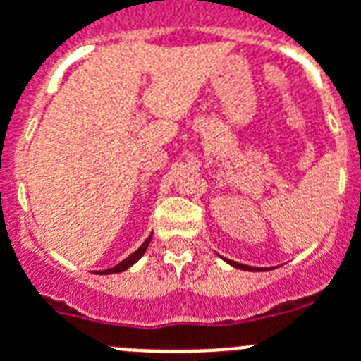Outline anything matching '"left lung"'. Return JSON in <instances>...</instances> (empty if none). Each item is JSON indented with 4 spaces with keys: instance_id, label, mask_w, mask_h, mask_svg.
<instances>
[{
    "instance_id": "obj_1",
    "label": "left lung",
    "mask_w": 361,
    "mask_h": 361,
    "mask_svg": "<svg viewBox=\"0 0 361 361\" xmlns=\"http://www.w3.org/2000/svg\"><path fill=\"white\" fill-rule=\"evenodd\" d=\"M228 264L233 265V267H237V269H245V271H256L259 269V267H250V265H243V264H237V262H231V259H226Z\"/></svg>"
}]
</instances>
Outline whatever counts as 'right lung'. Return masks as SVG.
<instances>
[{
	"instance_id": "add662e5",
	"label": "right lung",
	"mask_w": 361,
	"mask_h": 361,
	"mask_svg": "<svg viewBox=\"0 0 361 361\" xmlns=\"http://www.w3.org/2000/svg\"><path fill=\"white\" fill-rule=\"evenodd\" d=\"M150 239H152V235H149V239H147V241L142 243L141 247L137 248L135 252L130 254V256H128V258H126V259H122V262H120L118 265H114V267H111V269L99 271V273H105V275H111V273H120V271H126V269H128V267H131V265L135 264L137 259L141 258L142 254L147 252V248H149V245H150Z\"/></svg>"
}]
</instances>
